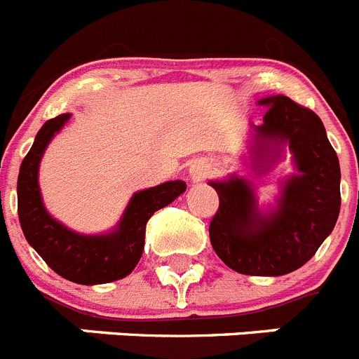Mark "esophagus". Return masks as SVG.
Masks as SVG:
<instances>
[{"label": "esophagus", "mask_w": 359, "mask_h": 359, "mask_svg": "<svg viewBox=\"0 0 359 359\" xmlns=\"http://www.w3.org/2000/svg\"><path fill=\"white\" fill-rule=\"evenodd\" d=\"M209 173H211V164H209L208 161L196 159L189 164V179H191L193 182H200V180L205 179Z\"/></svg>", "instance_id": "esophagus-1"}]
</instances>
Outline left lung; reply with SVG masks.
<instances>
[{"instance_id": "8db88e82", "label": "left lung", "mask_w": 359, "mask_h": 359, "mask_svg": "<svg viewBox=\"0 0 359 359\" xmlns=\"http://www.w3.org/2000/svg\"><path fill=\"white\" fill-rule=\"evenodd\" d=\"M268 107L252 125V161L266 172L288 144L297 175L283 184L277 208L257 211L250 184L240 177L211 180L219 208L209 225L218 257L245 276H284L308 263L334 229L340 215V163L322 119L288 96L259 100Z\"/></svg>"}]
</instances>
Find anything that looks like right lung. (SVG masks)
<instances>
[{"label": "right lung", "mask_w": 359, "mask_h": 359, "mask_svg": "<svg viewBox=\"0 0 359 359\" xmlns=\"http://www.w3.org/2000/svg\"><path fill=\"white\" fill-rule=\"evenodd\" d=\"M71 114L48 119L22 159L18 177V215L25 238L48 266L64 279L79 284H103L123 279L140 263L150 216L186 191V182L170 180L137 191L128 202L118 227L109 234L73 232L51 218L39 189V164L55 132Z\"/></svg>", "instance_id": "obj_1"}]
</instances>
